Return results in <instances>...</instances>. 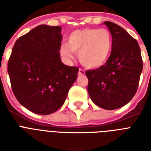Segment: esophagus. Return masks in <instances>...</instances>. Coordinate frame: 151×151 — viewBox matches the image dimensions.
I'll return each instance as SVG.
<instances>
[{
    "mask_svg": "<svg viewBox=\"0 0 151 151\" xmlns=\"http://www.w3.org/2000/svg\"><path fill=\"white\" fill-rule=\"evenodd\" d=\"M85 70H82V69H79V71H78V75L79 76H84L85 75Z\"/></svg>",
    "mask_w": 151,
    "mask_h": 151,
    "instance_id": "1",
    "label": "esophagus"
}]
</instances>
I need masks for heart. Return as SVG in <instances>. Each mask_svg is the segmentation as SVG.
I'll return each instance as SVG.
<instances>
[{
  "instance_id": "1",
  "label": "heart",
  "mask_w": 151,
  "mask_h": 151,
  "mask_svg": "<svg viewBox=\"0 0 151 151\" xmlns=\"http://www.w3.org/2000/svg\"><path fill=\"white\" fill-rule=\"evenodd\" d=\"M112 48V36L108 29L86 28L70 33L67 43L60 47V54L65 59H72L73 53H78V59L83 66L96 69L107 62Z\"/></svg>"
}]
</instances>
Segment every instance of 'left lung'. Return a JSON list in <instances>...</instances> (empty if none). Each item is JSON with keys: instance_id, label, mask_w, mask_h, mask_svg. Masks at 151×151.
I'll return each instance as SVG.
<instances>
[{"instance_id": "1", "label": "left lung", "mask_w": 151, "mask_h": 151, "mask_svg": "<svg viewBox=\"0 0 151 151\" xmlns=\"http://www.w3.org/2000/svg\"><path fill=\"white\" fill-rule=\"evenodd\" d=\"M103 24L112 36L111 54L103 66L87 70L85 74L92 102L110 110L126 105L133 98L143 70V60L138 42L125 29L108 21Z\"/></svg>"}]
</instances>
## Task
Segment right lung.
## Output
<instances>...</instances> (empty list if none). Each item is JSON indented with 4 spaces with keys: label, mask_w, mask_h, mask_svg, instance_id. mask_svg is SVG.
<instances>
[{
    "label": "right lung",
    "mask_w": 151,
    "mask_h": 151,
    "mask_svg": "<svg viewBox=\"0 0 151 151\" xmlns=\"http://www.w3.org/2000/svg\"><path fill=\"white\" fill-rule=\"evenodd\" d=\"M60 27L40 25L15 41L8 63L13 93L31 112L48 115L63 105L79 69L62 63Z\"/></svg>",
    "instance_id": "obj_1"
}]
</instances>
